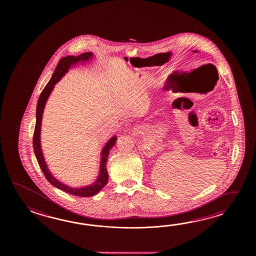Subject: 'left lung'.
Listing matches in <instances>:
<instances>
[{
    "instance_id": "1",
    "label": "left lung",
    "mask_w": 256,
    "mask_h": 256,
    "mask_svg": "<svg viewBox=\"0 0 256 256\" xmlns=\"http://www.w3.org/2000/svg\"><path fill=\"white\" fill-rule=\"evenodd\" d=\"M194 52H195V51H194Z\"/></svg>"
}]
</instances>
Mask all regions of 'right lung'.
<instances>
[{
	"instance_id": "1",
	"label": "right lung",
	"mask_w": 256,
	"mask_h": 256,
	"mask_svg": "<svg viewBox=\"0 0 256 256\" xmlns=\"http://www.w3.org/2000/svg\"><path fill=\"white\" fill-rule=\"evenodd\" d=\"M92 53L86 52V53L80 54L78 56H65V58H63L60 60V63H58V65L56 66L54 73L52 75V78H50V80L46 84V86L44 88L43 92H41L40 96H39L38 105H36V122L33 137L34 152L36 154V158L38 159L39 166H40V168L42 170V172H43L46 178L48 180L49 183L51 185L56 186V188H60L61 190L65 191L66 193H70L71 195L83 196V198L96 195L98 191L102 190L104 186L107 184L108 178H109V174H108V171L106 168V162H107V159H108L110 150L114 146L117 137L116 136L112 137L109 142L105 144V146L102 148V159H100V174H98L97 180L92 186H84V188H70L68 186L61 183L50 173V171L48 168V166L44 162L43 152L41 150L40 132H41V122H42L44 108V105H46V102L48 98L50 93L52 92V90L54 88V84L56 82H60L61 78L68 72L71 65L76 64L80 61L85 62L88 60H92Z\"/></svg>"
}]
</instances>
